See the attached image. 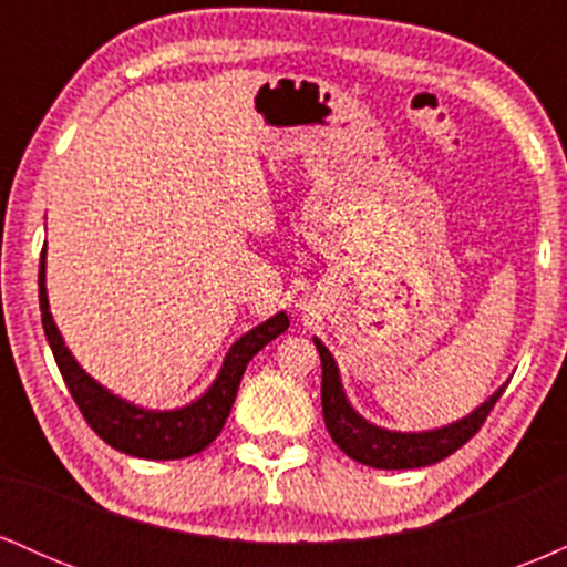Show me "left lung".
Here are the masks:
<instances>
[{
	"instance_id": "1",
	"label": "left lung",
	"mask_w": 567,
	"mask_h": 567,
	"mask_svg": "<svg viewBox=\"0 0 567 567\" xmlns=\"http://www.w3.org/2000/svg\"><path fill=\"white\" fill-rule=\"evenodd\" d=\"M315 347L322 360L324 426H328L330 437L349 458L373 466V470H421V466H432L447 458L480 432L487 413L506 389V383L498 386L483 405H477L470 415L453 421V424L426 429V432H396V429L379 426L368 421L365 415L357 413L347 392H343L341 370H338L330 349L324 347L320 338H315Z\"/></svg>"
}]
</instances>
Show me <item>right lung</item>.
<instances>
[{
  "mask_svg": "<svg viewBox=\"0 0 567 567\" xmlns=\"http://www.w3.org/2000/svg\"><path fill=\"white\" fill-rule=\"evenodd\" d=\"M44 258H48V243L42 247V261H39V309H42V328L50 349H53L58 370H61L63 381H66L69 392L74 396L76 408L82 410L90 429L120 453L135 455V458L173 461L205 451L220 434L226 419H229V410L234 405V396H237L247 362L266 343L275 341L279 333L290 328L288 315L277 311L275 317L256 324L231 343L224 362H220L218 375L197 400L173 410L141 408L125 400V396L114 394L103 383H97L74 360L53 315H50L48 261Z\"/></svg>",
  "mask_w": 567,
  "mask_h": 567,
  "instance_id": "1",
  "label": "right lung"
}]
</instances>
